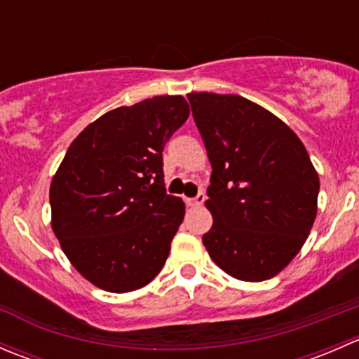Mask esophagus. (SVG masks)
I'll return each mask as SVG.
<instances>
[{
    "mask_svg": "<svg viewBox=\"0 0 359 359\" xmlns=\"http://www.w3.org/2000/svg\"><path fill=\"white\" fill-rule=\"evenodd\" d=\"M205 200H206L205 193H200L198 196H194V198H186V203L189 206H201L203 203H205Z\"/></svg>",
    "mask_w": 359,
    "mask_h": 359,
    "instance_id": "1",
    "label": "esophagus"
}]
</instances>
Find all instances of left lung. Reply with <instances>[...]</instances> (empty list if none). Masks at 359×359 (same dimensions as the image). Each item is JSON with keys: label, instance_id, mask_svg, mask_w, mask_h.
<instances>
[{"label": "left lung", "instance_id": "8db88e82", "mask_svg": "<svg viewBox=\"0 0 359 359\" xmlns=\"http://www.w3.org/2000/svg\"><path fill=\"white\" fill-rule=\"evenodd\" d=\"M212 163L203 245L229 276L264 281L302 248L316 219L320 179L299 137L240 95L189 93Z\"/></svg>", "mask_w": 359, "mask_h": 359}]
</instances>
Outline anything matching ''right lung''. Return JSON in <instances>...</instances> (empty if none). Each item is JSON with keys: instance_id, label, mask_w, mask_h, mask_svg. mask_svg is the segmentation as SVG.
<instances>
[{"instance_id": "obj_1", "label": "right lung", "mask_w": 359, "mask_h": 359, "mask_svg": "<svg viewBox=\"0 0 359 359\" xmlns=\"http://www.w3.org/2000/svg\"><path fill=\"white\" fill-rule=\"evenodd\" d=\"M187 116L184 97H153L106 112L69 146L50 186L52 227L95 287L137 290L165 266L186 206L166 194L163 149Z\"/></svg>"}]
</instances>
